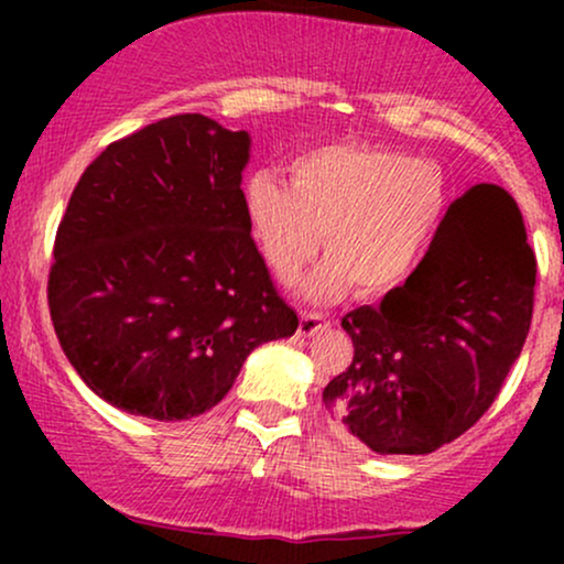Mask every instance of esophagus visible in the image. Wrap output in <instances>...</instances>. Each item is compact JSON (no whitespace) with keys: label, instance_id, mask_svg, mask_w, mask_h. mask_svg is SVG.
Here are the masks:
<instances>
[{"label":"esophagus","instance_id":"esophagus-1","mask_svg":"<svg viewBox=\"0 0 564 564\" xmlns=\"http://www.w3.org/2000/svg\"><path fill=\"white\" fill-rule=\"evenodd\" d=\"M328 326H332V321H328L323 313H315V310H304L302 318H300V334L302 336H313V334H318Z\"/></svg>","mask_w":564,"mask_h":564}]
</instances>
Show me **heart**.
<instances>
[{"instance_id":"heart-1","label":"heart","mask_w":564,"mask_h":564,"mask_svg":"<svg viewBox=\"0 0 564 564\" xmlns=\"http://www.w3.org/2000/svg\"><path fill=\"white\" fill-rule=\"evenodd\" d=\"M291 187L270 172L243 185V215L268 268L291 283L318 254L310 278L315 300L352 283L387 294L422 268L445 215L448 183L435 161L366 142H328L291 159Z\"/></svg>"}]
</instances>
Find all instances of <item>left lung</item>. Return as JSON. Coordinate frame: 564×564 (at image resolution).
Listing matches in <instances>:
<instances>
[{
    "label": "left lung",
    "mask_w": 564,
    "mask_h": 564,
    "mask_svg": "<svg viewBox=\"0 0 564 564\" xmlns=\"http://www.w3.org/2000/svg\"><path fill=\"white\" fill-rule=\"evenodd\" d=\"M533 296L520 206L503 187L471 185L448 206L422 268L377 307L341 318L355 352L323 390L336 430L398 456L462 437L520 358Z\"/></svg>",
    "instance_id": "1"
}]
</instances>
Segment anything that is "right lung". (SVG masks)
<instances>
[{"instance_id":"1","label":"right lung","mask_w":564,"mask_h":564,"mask_svg":"<svg viewBox=\"0 0 564 564\" xmlns=\"http://www.w3.org/2000/svg\"><path fill=\"white\" fill-rule=\"evenodd\" d=\"M249 134L180 113L111 142L57 225L63 352L97 398L180 422L215 408L262 341L300 326L243 215Z\"/></svg>"}]
</instances>
